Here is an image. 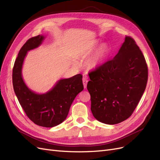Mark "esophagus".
<instances>
[{"label": "esophagus", "mask_w": 160, "mask_h": 160, "mask_svg": "<svg viewBox=\"0 0 160 160\" xmlns=\"http://www.w3.org/2000/svg\"><path fill=\"white\" fill-rule=\"evenodd\" d=\"M88 77L87 76H83V83L84 88H87V84H88Z\"/></svg>", "instance_id": "34e87169"}]
</instances>
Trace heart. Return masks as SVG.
<instances>
[{
    "instance_id": "1",
    "label": "heart",
    "mask_w": 160,
    "mask_h": 160,
    "mask_svg": "<svg viewBox=\"0 0 160 160\" xmlns=\"http://www.w3.org/2000/svg\"><path fill=\"white\" fill-rule=\"evenodd\" d=\"M96 47H97V45H93L90 49L85 51L83 55H89L92 51L95 49ZM108 52H109V48L107 45L104 44L103 45H101L99 47V49L97 51L94 56L91 58V59L89 61V65L91 68L94 69V68H96L97 67H98L101 63V62H102V61L104 60L106 56L108 55Z\"/></svg>"
}]
</instances>
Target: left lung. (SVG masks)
I'll return each mask as SVG.
<instances>
[{
    "instance_id": "obj_1",
    "label": "left lung",
    "mask_w": 160,
    "mask_h": 160,
    "mask_svg": "<svg viewBox=\"0 0 160 160\" xmlns=\"http://www.w3.org/2000/svg\"><path fill=\"white\" fill-rule=\"evenodd\" d=\"M87 88L94 118L114 125L129 118L146 89L148 69L133 38L126 36L118 53L89 72Z\"/></svg>"
}]
</instances>
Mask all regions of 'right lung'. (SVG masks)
Returning a JSON list of instances; mask_svg holds the SVG:
<instances>
[{
  "instance_id": "add662e5",
  "label": "right lung",
  "mask_w": 160,
  "mask_h": 160,
  "mask_svg": "<svg viewBox=\"0 0 160 160\" xmlns=\"http://www.w3.org/2000/svg\"><path fill=\"white\" fill-rule=\"evenodd\" d=\"M42 35L29 38L19 51L12 69V85L19 103L33 123L45 128H52L66 119L72 101L83 90V75L77 74L60 79L51 90L37 94L27 88L22 77V67L27 51L39 46Z\"/></svg>"
}]
</instances>
